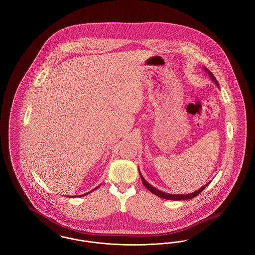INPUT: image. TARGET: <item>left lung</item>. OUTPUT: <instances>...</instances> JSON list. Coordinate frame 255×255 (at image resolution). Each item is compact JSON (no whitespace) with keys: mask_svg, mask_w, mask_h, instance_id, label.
Wrapping results in <instances>:
<instances>
[{"mask_svg":"<svg viewBox=\"0 0 255 255\" xmlns=\"http://www.w3.org/2000/svg\"><path fill=\"white\" fill-rule=\"evenodd\" d=\"M204 70H205V72L208 74L209 78H210V79L215 83V85L217 86V87H220V86H219L217 79L215 78V76L212 74V73H211L210 71H208V70L206 69V67H204ZM138 173H139V176H140V178H141V181H142L143 185L145 186L146 188H147L150 192H152L153 194L158 196L159 198H162V199H165V200H172V201H184V200L192 199V198L196 197L197 195L200 194V193H201V192L206 188V186L211 182V181L207 182V183L205 184L204 186H202L201 188H199L198 190H196V191L192 192V193H188V194H170V193L163 192V191H161V190H158V188L154 187V186H153V185H151L149 182H146L145 179H144V178H143V176L141 175V172L139 171V168H138Z\"/></svg>","mask_w":255,"mask_h":255,"instance_id":"8db88e82","label":"left lung"}]
</instances>
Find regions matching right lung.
Returning a JSON list of instances; mask_svg holds the SVG:
<instances>
[{
  "label": "right lung",
  "mask_w": 255,
  "mask_h": 255,
  "mask_svg": "<svg viewBox=\"0 0 255 255\" xmlns=\"http://www.w3.org/2000/svg\"><path fill=\"white\" fill-rule=\"evenodd\" d=\"M98 187H99V185H98V186H97V187H96V188H95V189H93V190H92V191H90V192H88V193H85V194L79 195V196H78V197H82V196H86V195L90 194V193H91V192H93V191H95V190H96V189H97V188H98ZM69 197H70V196H69ZM71 197H76V196H71Z\"/></svg>",
  "instance_id": "add662e5"
}]
</instances>
